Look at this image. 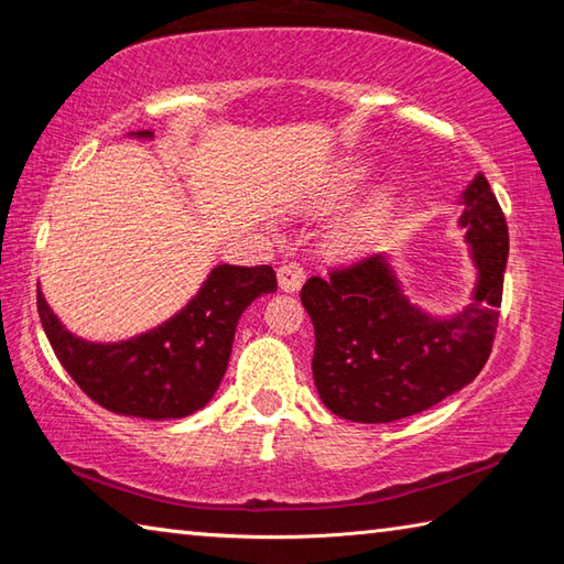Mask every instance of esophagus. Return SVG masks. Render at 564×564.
Here are the masks:
<instances>
[{
  "instance_id": "esophagus-1",
  "label": "esophagus",
  "mask_w": 564,
  "mask_h": 564,
  "mask_svg": "<svg viewBox=\"0 0 564 564\" xmlns=\"http://www.w3.org/2000/svg\"><path fill=\"white\" fill-rule=\"evenodd\" d=\"M303 279H305V273H303V269H301L299 263L289 261V263H281L279 265V285H281L283 291H289V293L299 291Z\"/></svg>"
}]
</instances>
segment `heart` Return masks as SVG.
<instances>
[{
	"instance_id": "obj_1",
	"label": "heart",
	"mask_w": 564,
	"mask_h": 564,
	"mask_svg": "<svg viewBox=\"0 0 564 564\" xmlns=\"http://www.w3.org/2000/svg\"><path fill=\"white\" fill-rule=\"evenodd\" d=\"M358 184H360L358 174L343 176L336 184V196L352 194V191L358 188ZM390 212H393V188L383 186L370 196V202L362 206L360 212H356L340 226L333 228L330 234L333 248L343 253H352V251H360V248H366L370 243V238L376 236L378 228L388 221Z\"/></svg>"
}]
</instances>
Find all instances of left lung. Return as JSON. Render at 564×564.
Masks as SVG:
<instances>
[{"instance_id":"left-lung-1","label":"left lung","mask_w":564,"mask_h":564,"mask_svg":"<svg viewBox=\"0 0 564 564\" xmlns=\"http://www.w3.org/2000/svg\"><path fill=\"white\" fill-rule=\"evenodd\" d=\"M477 285L473 303L453 318L410 305L386 256L373 253L311 275L301 301L316 328L313 378L330 413L352 423H393L423 413L475 380L498 333L508 224L477 174L463 191Z\"/></svg>"}]
</instances>
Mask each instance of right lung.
Returning a JSON list of instances; mask_svg holds the SVG:
<instances>
[{"label": "right lung", "mask_w": 564, "mask_h": 564, "mask_svg": "<svg viewBox=\"0 0 564 564\" xmlns=\"http://www.w3.org/2000/svg\"><path fill=\"white\" fill-rule=\"evenodd\" d=\"M137 137L149 139L151 131ZM275 289L271 265H216L184 311L121 343L72 336L42 293H36V311L54 356L94 403L119 415L166 420L196 413L214 398L231 358L238 318Z\"/></svg>", "instance_id": "obj_1"}]
</instances>
